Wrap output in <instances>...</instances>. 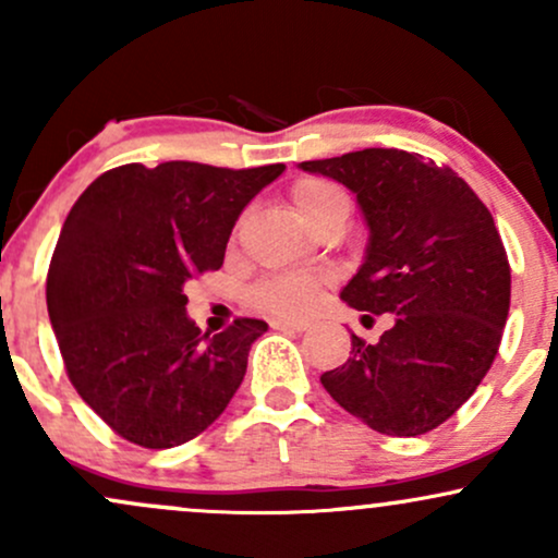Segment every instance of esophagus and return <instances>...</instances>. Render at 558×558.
<instances>
[{
	"mask_svg": "<svg viewBox=\"0 0 558 558\" xmlns=\"http://www.w3.org/2000/svg\"><path fill=\"white\" fill-rule=\"evenodd\" d=\"M270 325L275 330H291V332H301V330L310 328V323H306V319H283V317H275Z\"/></svg>",
	"mask_w": 558,
	"mask_h": 558,
	"instance_id": "34e87169",
	"label": "esophagus"
}]
</instances>
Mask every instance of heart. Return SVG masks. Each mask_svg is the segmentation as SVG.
Segmentation results:
<instances>
[{
    "instance_id": "heart-1",
    "label": "heart",
    "mask_w": 558,
    "mask_h": 558,
    "mask_svg": "<svg viewBox=\"0 0 558 558\" xmlns=\"http://www.w3.org/2000/svg\"><path fill=\"white\" fill-rule=\"evenodd\" d=\"M341 189L328 181H319V178H306L293 189V209L299 217L312 215L323 204L332 202V198H341ZM319 291V280L315 275L304 272H291V275H275V278L262 280L252 288V301L254 304L265 306V310L278 312V315H306V312L315 306Z\"/></svg>"
}]
</instances>
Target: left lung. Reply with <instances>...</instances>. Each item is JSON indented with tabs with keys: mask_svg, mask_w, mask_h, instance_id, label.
I'll use <instances>...</instances> for the list:
<instances>
[{
	"mask_svg": "<svg viewBox=\"0 0 558 558\" xmlns=\"http://www.w3.org/2000/svg\"><path fill=\"white\" fill-rule=\"evenodd\" d=\"M299 168L345 185L367 226L341 301L393 315L377 343L351 332L349 360L319 383L377 433L433 430L475 393L509 317V259L488 207L451 168L412 151L364 149Z\"/></svg>",
	"mask_w": 558,
	"mask_h": 558,
	"instance_id": "left-lung-1",
	"label": "left lung"
}]
</instances>
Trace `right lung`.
I'll list each match as a JSON object with an SVG mask.
<instances>
[{"instance_id":"1","label":"right lung","mask_w":558,"mask_h":558,"mask_svg":"<svg viewBox=\"0 0 558 558\" xmlns=\"http://www.w3.org/2000/svg\"><path fill=\"white\" fill-rule=\"evenodd\" d=\"M283 170L133 162L70 209L49 265V323L81 399L131 444L181 446L239 390L267 323L202 332L183 286L222 265L239 215Z\"/></svg>"}]
</instances>
